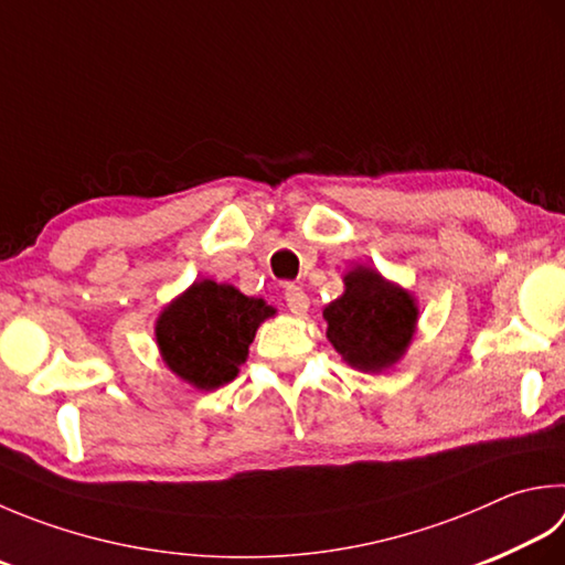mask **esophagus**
Returning a JSON list of instances; mask_svg holds the SVG:
<instances>
[{"instance_id":"1","label":"esophagus","mask_w":565,"mask_h":565,"mask_svg":"<svg viewBox=\"0 0 565 565\" xmlns=\"http://www.w3.org/2000/svg\"><path fill=\"white\" fill-rule=\"evenodd\" d=\"M285 302H287V307H290V312L297 317L310 310V297H307L302 287H297V285L285 287Z\"/></svg>"}]
</instances>
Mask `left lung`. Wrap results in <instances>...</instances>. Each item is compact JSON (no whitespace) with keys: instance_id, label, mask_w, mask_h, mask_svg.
<instances>
[{"instance_id":"left-lung-1","label":"left lung","mask_w":565,"mask_h":565,"mask_svg":"<svg viewBox=\"0 0 565 565\" xmlns=\"http://www.w3.org/2000/svg\"><path fill=\"white\" fill-rule=\"evenodd\" d=\"M344 292L322 317L327 339L351 369L381 374L406 356L418 329V300L371 265L344 273Z\"/></svg>"}]
</instances>
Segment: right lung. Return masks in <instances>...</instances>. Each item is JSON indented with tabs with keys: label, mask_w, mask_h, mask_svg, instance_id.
<instances>
[{
	"label": "right lung",
	"mask_w": 565,
	"mask_h": 565,
	"mask_svg": "<svg viewBox=\"0 0 565 565\" xmlns=\"http://www.w3.org/2000/svg\"><path fill=\"white\" fill-rule=\"evenodd\" d=\"M275 315L263 297L243 295L228 282L196 280L157 317L159 356L189 386L214 391L238 376L255 332Z\"/></svg>",
	"instance_id": "obj_1"
}]
</instances>
